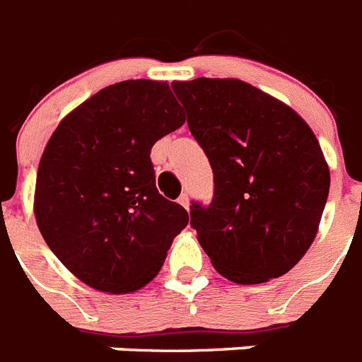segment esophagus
Segmentation results:
<instances>
[{
  "label": "esophagus",
  "instance_id": "34e87169",
  "mask_svg": "<svg viewBox=\"0 0 362 362\" xmlns=\"http://www.w3.org/2000/svg\"><path fill=\"white\" fill-rule=\"evenodd\" d=\"M177 202L181 203V205H183L185 209H188V205H190V198H188V194H181Z\"/></svg>",
  "mask_w": 362,
  "mask_h": 362
}]
</instances>
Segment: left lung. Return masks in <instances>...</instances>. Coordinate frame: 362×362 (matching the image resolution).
<instances>
[{
    "label": "left lung",
    "mask_w": 362,
    "mask_h": 362,
    "mask_svg": "<svg viewBox=\"0 0 362 362\" xmlns=\"http://www.w3.org/2000/svg\"><path fill=\"white\" fill-rule=\"evenodd\" d=\"M172 88L214 174L211 205L190 207L213 267L238 285L286 274L315 240L329 194L315 133L296 110L240 79L198 77Z\"/></svg>",
    "instance_id": "left-lung-1"
}]
</instances>
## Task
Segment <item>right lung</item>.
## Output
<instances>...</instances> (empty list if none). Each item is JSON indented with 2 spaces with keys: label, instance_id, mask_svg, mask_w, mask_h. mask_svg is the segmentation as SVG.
I'll use <instances>...</instances> for the list:
<instances>
[{
  "label": "right lung",
  "instance_id": "right-lung-1",
  "mask_svg": "<svg viewBox=\"0 0 362 362\" xmlns=\"http://www.w3.org/2000/svg\"><path fill=\"white\" fill-rule=\"evenodd\" d=\"M185 124L168 83L122 81L57 125L38 164L35 218L68 270L95 291L134 292L163 267L188 213L155 187L151 148Z\"/></svg>",
  "mask_w": 362,
  "mask_h": 362
}]
</instances>
